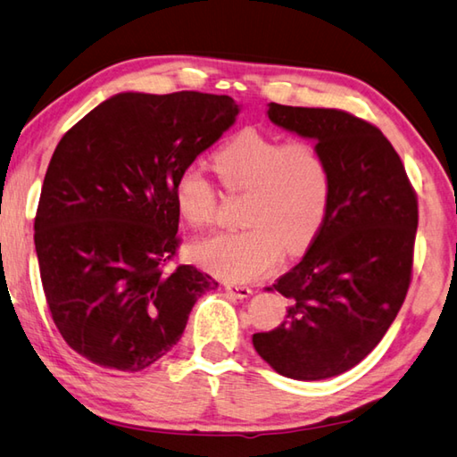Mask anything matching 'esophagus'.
Masks as SVG:
<instances>
[{
    "label": "esophagus",
    "instance_id": "esophagus-1",
    "mask_svg": "<svg viewBox=\"0 0 457 457\" xmlns=\"http://www.w3.org/2000/svg\"><path fill=\"white\" fill-rule=\"evenodd\" d=\"M224 289H227V293L233 295V297H237V299H246V297H251V295H253L251 287H245V285L227 283V285H224Z\"/></svg>",
    "mask_w": 457,
    "mask_h": 457
}]
</instances>
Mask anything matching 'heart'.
Instances as JSON below:
<instances>
[{
  "label": "heart",
  "instance_id": "heart-1",
  "mask_svg": "<svg viewBox=\"0 0 457 457\" xmlns=\"http://www.w3.org/2000/svg\"><path fill=\"white\" fill-rule=\"evenodd\" d=\"M222 187L246 195L241 222L246 228L198 238L190 254L200 267L227 281L245 283L273 270L287 254L307 251L327 220L333 174L315 142H285L245 128L212 156ZM176 206L192 227L214 220L216 188L196 166L174 184Z\"/></svg>",
  "mask_w": 457,
  "mask_h": 457
}]
</instances>
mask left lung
Masks as SVG:
<instances>
[{
  "mask_svg": "<svg viewBox=\"0 0 457 457\" xmlns=\"http://www.w3.org/2000/svg\"><path fill=\"white\" fill-rule=\"evenodd\" d=\"M277 126L313 138L333 174L321 233L297 267L273 285L291 301L287 319L254 333L277 373L317 381L371 353L402 309L413 273L418 195L378 126L337 108L269 104Z\"/></svg>",
  "mask_w": 457,
  "mask_h": 457,
  "instance_id": "8db88e82",
  "label": "left lung"
}]
</instances>
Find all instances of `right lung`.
Wrapping results in <instances>:
<instances>
[{"mask_svg":"<svg viewBox=\"0 0 457 457\" xmlns=\"http://www.w3.org/2000/svg\"><path fill=\"white\" fill-rule=\"evenodd\" d=\"M230 96L126 92L62 136L34 220L44 295L68 345L106 370L170 351L211 275L176 265L174 184L235 122Z\"/></svg>","mask_w":457,"mask_h":457,"instance_id":"obj_1","label":"right lung"}]
</instances>
